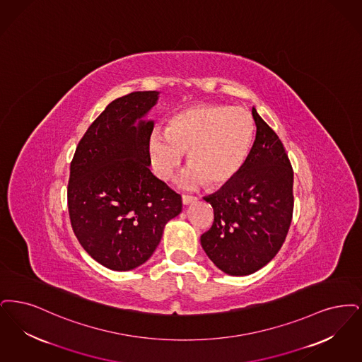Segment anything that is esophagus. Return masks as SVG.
<instances>
[{
    "mask_svg": "<svg viewBox=\"0 0 362 362\" xmlns=\"http://www.w3.org/2000/svg\"><path fill=\"white\" fill-rule=\"evenodd\" d=\"M194 200H197V197L190 196V194H182V204L184 205L190 204V203H193Z\"/></svg>",
    "mask_w": 362,
    "mask_h": 362,
    "instance_id": "obj_1",
    "label": "esophagus"
}]
</instances>
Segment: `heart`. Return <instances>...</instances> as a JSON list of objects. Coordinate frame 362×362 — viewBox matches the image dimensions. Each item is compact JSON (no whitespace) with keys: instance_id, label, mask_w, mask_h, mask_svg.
<instances>
[{"instance_id":"obj_1","label":"heart","mask_w":362,"mask_h":362,"mask_svg":"<svg viewBox=\"0 0 362 362\" xmlns=\"http://www.w3.org/2000/svg\"><path fill=\"white\" fill-rule=\"evenodd\" d=\"M255 134L252 113L242 107L200 104L175 112L165 131L153 132L148 151L153 169L169 181L188 154L184 185L209 189L230 185L243 170Z\"/></svg>"}]
</instances>
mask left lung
I'll return each instance as SVG.
<instances>
[{"mask_svg":"<svg viewBox=\"0 0 362 362\" xmlns=\"http://www.w3.org/2000/svg\"><path fill=\"white\" fill-rule=\"evenodd\" d=\"M255 141L243 170L205 197L214 223L200 238L209 259L227 274L246 276L280 252L293 215V169L283 141L252 108Z\"/></svg>","mask_w":362,"mask_h":362,"instance_id":"8db88e82","label":"left lung"}]
</instances>
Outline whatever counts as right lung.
Returning a JSON list of instances; mask_svg holds the SVG:
<instances>
[{"instance_id":"obj_1","label":"right lung","mask_w":362,"mask_h":362,"mask_svg":"<svg viewBox=\"0 0 362 362\" xmlns=\"http://www.w3.org/2000/svg\"><path fill=\"white\" fill-rule=\"evenodd\" d=\"M158 92L113 100L81 138L70 163L67 206L81 246L104 267L131 270L156 252L181 196L150 172L153 122L141 120Z\"/></svg>"}]
</instances>
